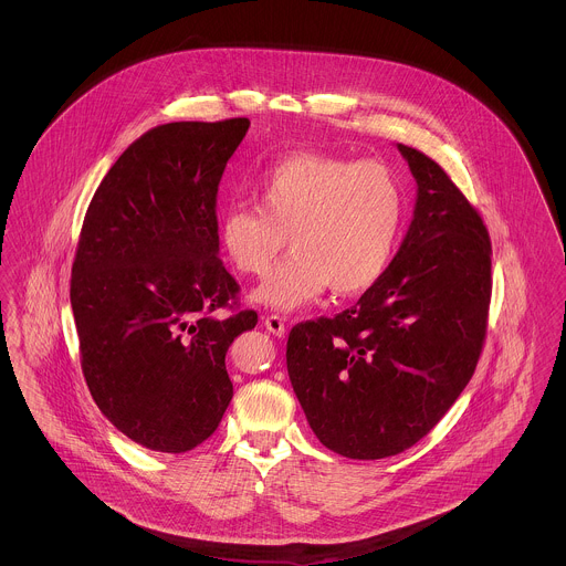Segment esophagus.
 <instances>
[{"mask_svg":"<svg viewBox=\"0 0 566 566\" xmlns=\"http://www.w3.org/2000/svg\"><path fill=\"white\" fill-rule=\"evenodd\" d=\"M263 326H265L272 335H276V337H283V335H285V321H283L281 316H265V318H263Z\"/></svg>","mask_w":566,"mask_h":566,"instance_id":"34e87169","label":"esophagus"}]
</instances>
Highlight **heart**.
Here are the masks:
<instances>
[{
    "instance_id": "b5f03b06",
    "label": "heart",
    "mask_w": 566,
    "mask_h": 566,
    "mask_svg": "<svg viewBox=\"0 0 566 566\" xmlns=\"http://www.w3.org/2000/svg\"><path fill=\"white\" fill-rule=\"evenodd\" d=\"M254 196L259 211L233 207L218 220L229 263L259 276L285 238L294 254L250 292V303L290 314L328 285L355 296L386 272L403 222V189L388 165L296 153L259 178Z\"/></svg>"
}]
</instances>
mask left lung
Returning a JSON list of instances; mask_svg holds the SVG:
<instances>
[{
	"mask_svg": "<svg viewBox=\"0 0 566 566\" xmlns=\"http://www.w3.org/2000/svg\"><path fill=\"white\" fill-rule=\"evenodd\" d=\"M416 180L409 229L379 281L335 318L296 324L287 375L310 427L350 460L397 455L471 381L490 305V240L444 169L397 144Z\"/></svg>",
	"mask_w": 566,
	"mask_h": 566,
	"instance_id": "left-lung-1",
	"label": "left lung"
}]
</instances>
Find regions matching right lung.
Returning a JSON list of instances; mask_svg holds the SVG:
<instances>
[{"instance_id": "right-lung-1", "label": "right lung", "mask_w": 566, "mask_h": 566, "mask_svg": "<svg viewBox=\"0 0 566 566\" xmlns=\"http://www.w3.org/2000/svg\"><path fill=\"white\" fill-rule=\"evenodd\" d=\"M250 122H171L137 139L99 182L72 268L82 373L133 442L185 453L233 399L227 350L256 314L218 318L238 294L220 261L216 196Z\"/></svg>"}]
</instances>
